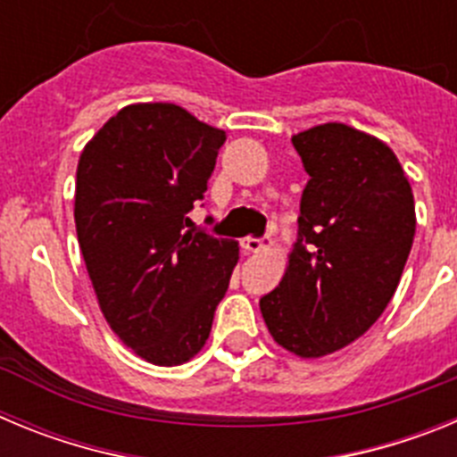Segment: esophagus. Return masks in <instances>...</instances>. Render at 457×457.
<instances>
[{"label": "esophagus", "mask_w": 457, "mask_h": 457, "mask_svg": "<svg viewBox=\"0 0 457 457\" xmlns=\"http://www.w3.org/2000/svg\"><path fill=\"white\" fill-rule=\"evenodd\" d=\"M270 245H272L270 240H256V237H245V240L240 242V247L247 253H261L263 249H268Z\"/></svg>", "instance_id": "1"}]
</instances>
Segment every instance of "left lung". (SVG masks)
I'll list each match as a JSON object with an SVG mask.
<instances>
[{"label": "left lung", "mask_w": 457, "mask_h": 457, "mask_svg": "<svg viewBox=\"0 0 457 457\" xmlns=\"http://www.w3.org/2000/svg\"><path fill=\"white\" fill-rule=\"evenodd\" d=\"M311 179L300 240L277 288L261 297L268 332L290 354L318 359L369 332L394 297L417 231L410 180L378 137L345 123L293 135Z\"/></svg>", "instance_id": "obj_1"}]
</instances>
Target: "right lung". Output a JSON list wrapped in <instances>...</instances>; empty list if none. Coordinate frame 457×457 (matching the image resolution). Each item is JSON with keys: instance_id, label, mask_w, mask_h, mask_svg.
<instances>
[{"instance_id": "add662e5", "label": "right lung", "mask_w": 457, "mask_h": 457, "mask_svg": "<svg viewBox=\"0 0 457 457\" xmlns=\"http://www.w3.org/2000/svg\"><path fill=\"white\" fill-rule=\"evenodd\" d=\"M224 141L179 104L135 103L79 155L75 228L98 306L155 366L201 353L240 258L236 240L183 231Z\"/></svg>"}]
</instances>
